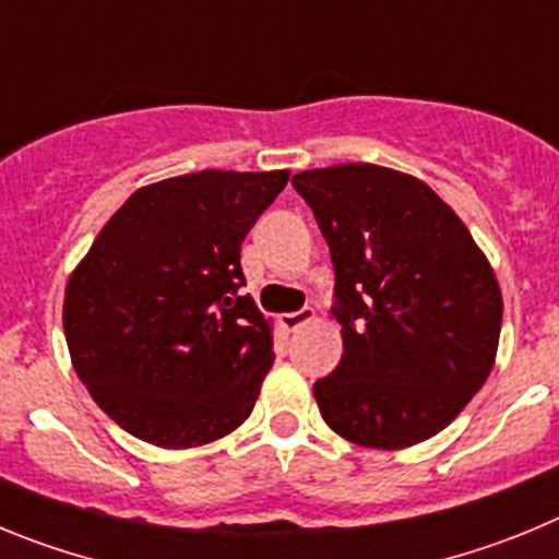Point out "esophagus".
<instances>
[{
  "mask_svg": "<svg viewBox=\"0 0 559 559\" xmlns=\"http://www.w3.org/2000/svg\"><path fill=\"white\" fill-rule=\"evenodd\" d=\"M313 308H302V310H296V313H285L283 319H280V324H283L285 330H299L302 324L313 322Z\"/></svg>",
  "mask_w": 559,
  "mask_h": 559,
  "instance_id": "1",
  "label": "esophagus"
}]
</instances>
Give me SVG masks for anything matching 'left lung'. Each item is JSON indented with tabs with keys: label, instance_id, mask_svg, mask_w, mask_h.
<instances>
[{
	"label": "left lung",
	"instance_id": "1",
	"mask_svg": "<svg viewBox=\"0 0 559 559\" xmlns=\"http://www.w3.org/2000/svg\"><path fill=\"white\" fill-rule=\"evenodd\" d=\"M335 271L344 353L313 394L355 445H417L484 386L501 335V290L467 226L437 192L378 165L296 173Z\"/></svg>",
	"mask_w": 559,
	"mask_h": 559
}]
</instances>
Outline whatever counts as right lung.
Masks as SVG:
<instances>
[{"mask_svg": "<svg viewBox=\"0 0 559 559\" xmlns=\"http://www.w3.org/2000/svg\"><path fill=\"white\" fill-rule=\"evenodd\" d=\"M288 170H201L142 187L103 226L63 296L78 378L120 428L195 448L243 426L271 328L240 296V243Z\"/></svg>", "mask_w": 559, "mask_h": 559, "instance_id": "right-lung-1", "label": "right lung"}]
</instances>
